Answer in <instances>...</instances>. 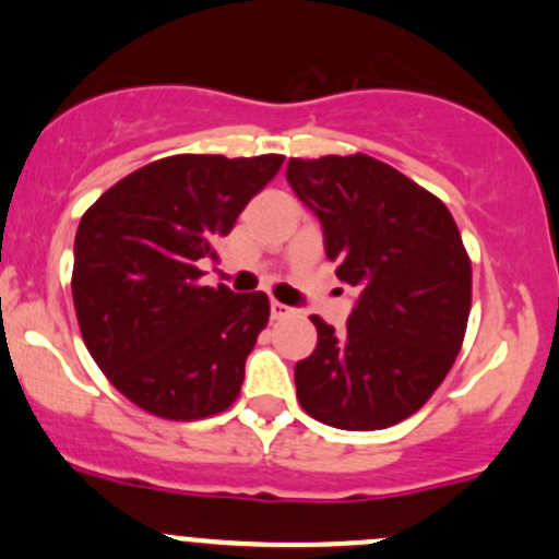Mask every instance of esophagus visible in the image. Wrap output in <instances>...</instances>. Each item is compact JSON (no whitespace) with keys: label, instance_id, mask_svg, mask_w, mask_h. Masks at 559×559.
<instances>
[{"label":"esophagus","instance_id":"esophagus-1","mask_svg":"<svg viewBox=\"0 0 559 559\" xmlns=\"http://www.w3.org/2000/svg\"><path fill=\"white\" fill-rule=\"evenodd\" d=\"M287 314H293V309L287 307V304L272 301V320H282V318H287Z\"/></svg>","mask_w":559,"mask_h":559}]
</instances>
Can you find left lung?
Instances as JSON below:
<instances>
[{
  "instance_id": "1",
  "label": "left lung",
  "mask_w": 559,
  "mask_h": 559,
  "mask_svg": "<svg viewBox=\"0 0 559 559\" xmlns=\"http://www.w3.org/2000/svg\"><path fill=\"white\" fill-rule=\"evenodd\" d=\"M287 182L318 215L336 277L360 296L347 328L314 314L318 347L296 364L309 417L379 430L412 417L463 347L471 258L444 201L371 155L287 160Z\"/></svg>"
}]
</instances>
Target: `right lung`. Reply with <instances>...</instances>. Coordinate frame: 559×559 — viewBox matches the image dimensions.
I'll return each mask as SVG.
<instances>
[{"label": "right lung", "mask_w": 559, "mask_h": 559, "mask_svg": "<svg viewBox=\"0 0 559 559\" xmlns=\"http://www.w3.org/2000/svg\"><path fill=\"white\" fill-rule=\"evenodd\" d=\"M282 155H169L96 199L74 237L72 298L91 358L164 419L226 412L269 322L266 293L201 282L217 241L282 166Z\"/></svg>", "instance_id": "right-lung-1"}]
</instances>
